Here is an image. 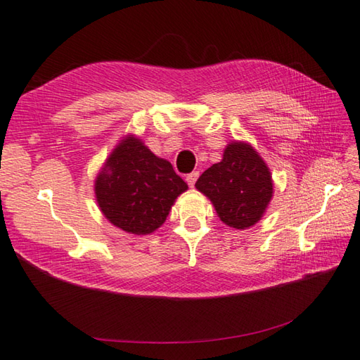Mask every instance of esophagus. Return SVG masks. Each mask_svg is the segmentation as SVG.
Wrapping results in <instances>:
<instances>
[{
	"label": "esophagus",
	"instance_id": "esophagus-1",
	"mask_svg": "<svg viewBox=\"0 0 360 360\" xmlns=\"http://www.w3.org/2000/svg\"><path fill=\"white\" fill-rule=\"evenodd\" d=\"M198 176H200V173H198V172H192L190 174H187V178H186L187 184H188L190 187H193V186H195V182H196V179H198Z\"/></svg>",
	"mask_w": 360,
	"mask_h": 360
}]
</instances>
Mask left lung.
<instances>
[{"mask_svg":"<svg viewBox=\"0 0 360 360\" xmlns=\"http://www.w3.org/2000/svg\"><path fill=\"white\" fill-rule=\"evenodd\" d=\"M195 187L214 204L220 220L234 229H246L264 217L273 198L271 172L248 142L234 140L223 159L204 172Z\"/></svg>","mask_w":360,"mask_h":360,"instance_id":"left-lung-1","label":"left lung"}]
</instances>
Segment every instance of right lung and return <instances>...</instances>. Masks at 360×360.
I'll use <instances>...</instances> for the list:
<instances>
[{"label":"right lung","mask_w":360,"mask_h":360,"mask_svg":"<svg viewBox=\"0 0 360 360\" xmlns=\"http://www.w3.org/2000/svg\"><path fill=\"white\" fill-rule=\"evenodd\" d=\"M172 164L151 153L142 139L124 136L95 179L103 215L124 232L146 236L165 223L176 198L187 190Z\"/></svg>","instance_id":"add662e5"}]
</instances>
